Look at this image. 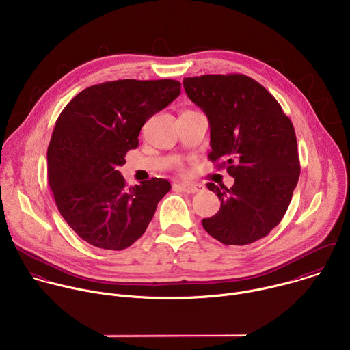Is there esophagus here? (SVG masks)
I'll return each instance as SVG.
<instances>
[{
    "label": "esophagus",
    "mask_w": 350,
    "mask_h": 350,
    "mask_svg": "<svg viewBox=\"0 0 350 350\" xmlns=\"http://www.w3.org/2000/svg\"><path fill=\"white\" fill-rule=\"evenodd\" d=\"M176 187L180 188L184 192H188V193H195V192H199L202 189L201 185L193 184V183H180V184H176Z\"/></svg>",
    "instance_id": "esophagus-1"
}]
</instances>
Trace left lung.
Instances as JSON below:
<instances>
[{
    "label": "left lung",
    "mask_w": 350,
    "mask_h": 350,
    "mask_svg": "<svg viewBox=\"0 0 350 350\" xmlns=\"http://www.w3.org/2000/svg\"><path fill=\"white\" fill-rule=\"evenodd\" d=\"M184 90L211 126L209 159L221 161L234 185L208 183L221 201L204 228L224 245L266 237L284 217L301 174L296 135L277 99L245 75L185 77Z\"/></svg>",
    "instance_id": "obj_1"
}]
</instances>
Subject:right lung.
<instances>
[{"mask_svg":"<svg viewBox=\"0 0 350 350\" xmlns=\"http://www.w3.org/2000/svg\"><path fill=\"white\" fill-rule=\"evenodd\" d=\"M176 80L124 79L79 92L57 119L48 145V184L65 221L92 246L122 251L152 220L172 185L163 178L127 187L118 170L138 146L145 122L180 95Z\"/></svg>","mask_w":350,"mask_h":350,"instance_id":"right-lung-1","label":"right lung"}]
</instances>
